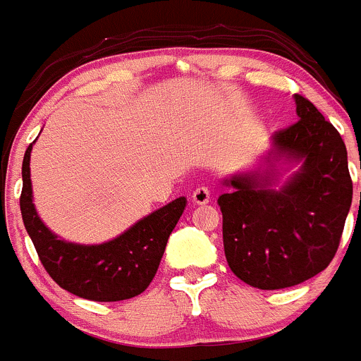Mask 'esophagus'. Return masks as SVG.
Wrapping results in <instances>:
<instances>
[{"label": "esophagus", "mask_w": 361, "mask_h": 361, "mask_svg": "<svg viewBox=\"0 0 361 361\" xmlns=\"http://www.w3.org/2000/svg\"><path fill=\"white\" fill-rule=\"evenodd\" d=\"M191 200L195 205H205V203H209L210 200V191L205 188V185H200V188H196L195 191H192Z\"/></svg>", "instance_id": "obj_1"}]
</instances>
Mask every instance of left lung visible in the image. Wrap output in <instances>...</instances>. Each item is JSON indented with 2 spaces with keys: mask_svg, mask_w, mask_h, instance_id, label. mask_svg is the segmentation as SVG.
<instances>
[{
  "mask_svg": "<svg viewBox=\"0 0 361 361\" xmlns=\"http://www.w3.org/2000/svg\"><path fill=\"white\" fill-rule=\"evenodd\" d=\"M298 121L272 137L267 170L224 180L223 244L231 272L249 286L283 290L326 269L337 252L353 200L345 144L307 98L295 94ZM302 166L279 190L275 163Z\"/></svg>",
  "mask_w": 361,
  "mask_h": 361,
  "instance_id": "1",
  "label": "left lung"
}]
</instances>
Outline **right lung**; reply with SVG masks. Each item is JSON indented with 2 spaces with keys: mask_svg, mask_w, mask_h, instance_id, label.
Listing matches in <instances>:
<instances>
[{
  "mask_svg": "<svg viewBox=\"0 0 361 361\" xmlns=\"http://www.w3.org/2000/svg\"><path fill=\"white\" fill-rule=\"evenodd\" d=\"M33 144L26 149L23 161L20 214L49 276L63 290L94 302L128 300L147 290L158 272L170 233L185 209L184 196L151 212L109 242L94 245L66 242L42 223L35 209L30 177Z\"/></svg>",
  "mask_w": 361,
  "mask_h": 361,
  "instance_id": "1",
  "label": "right lung"
}]
</instances>
